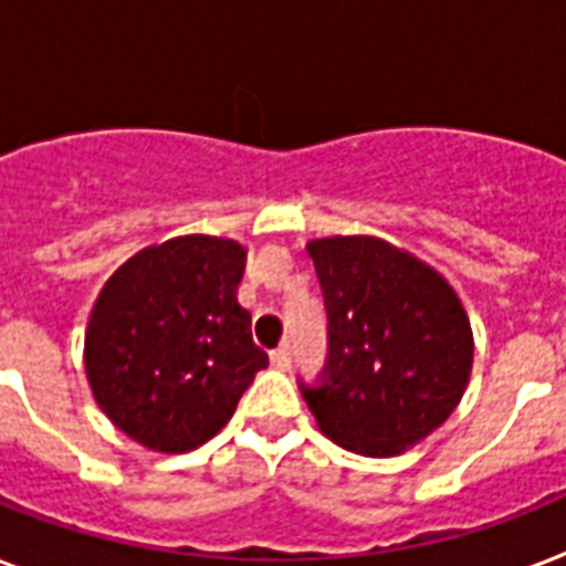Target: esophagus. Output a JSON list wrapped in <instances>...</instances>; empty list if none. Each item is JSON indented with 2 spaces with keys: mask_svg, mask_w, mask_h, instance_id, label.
<instances>
[{
  "mask_svg": "<svg viewBox=\"0 0 566 566\" xmlns=\"http://www.w3.org/2000/svg\"><path fill=\"white\" fill-rule=\"evenodd\" d=\"M270 361H273V367H279V370H287V367H291V346L282 344L279 349H273V353H270Z\"/></svg>",
  "mask_w": 566,
  "mask_h": 566,
  "instance_id": "34e87169",
  "label": "esophagus"
}]
</instances>
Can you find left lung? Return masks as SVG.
<instances>
[{
    "mask_svg": "<svg viewBox=\"0 0 566 566\" xmlns=\"http://www.w3.org/2000/svg\"><path fill=\"white\" fill-rule=\"evenodd\" d=\"M328 317L326 367L300 381L317 426L358 455H394L464 396L473 332L452 284L381 238L311 240Z\"/></svg>",
    "mask_w": 566,
    "mask_h": 566,
    "instance_id": "obj_1",
    "label": "left lung"
}]
</instances>
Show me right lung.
I'll return each mask as SVG.
<instances>
[{"instance_id": "obj_1", "label": "right lung", "mask_w": 566, "mask_h": 566, "mask_svg": "<svg viewBox=\"0 0 566 566\" xmlns=\"http://www.w3.org/2000/svg\"><path fill=\"white\" fill-rule=\"evenodd\" d=\"M247 249L185 234L128 258L102 287L84 370L108 420L158 452H188L229 422L270 358L238 302Z\"/></svg>"}]
</instances>
